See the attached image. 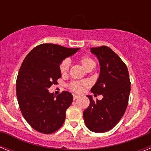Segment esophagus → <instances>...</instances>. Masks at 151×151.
I'll return each instance as SVG.
<instances>
[{
    "label": "esophagus",
    "mask_w": 151,
    "mask_h": 151,
    "mask_svg": "<svg viewBox=\"0 0 151 151\" xmlns=\"http://www.w3.org/2000/svg\"><path fill=\"white\" fill-rule=\"evenodd\" d=\"M78 97V95H76V94H73V100H76Z\"/></svg>",
    "instance_id": "esophagus-1"
}]
</instances>
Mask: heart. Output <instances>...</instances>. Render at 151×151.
I'll return each instance as SVG.
<instances>
[{
	"mask_svg": "<svg viewBox=\"0 0 151 151\" xmlns=\"http://www.w3.org/2000/svg\"><path fill=\"white\" fill-rule=\"evenodd\" d=\"M80 63L82 64V66L85 68L86 70L93 69L95 66V62L91 58V57H87V56H82L79 58ZM69 68V62L68 60H63L61 62L60 65V71L62 75H65L67 73ZM85 85V83L79 82H72L69 84V88L71 89L73 91L76 92V93H80L83 90V87Z\"/></svg>",
	"mask_w": 151,
	"mask_h": 151,
	"instance_id": "1",
	"label": "heart"
}]
</instances>
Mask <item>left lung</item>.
Here are the masks:
<instances>
[{"label": "left lung", "mask_w": 151, "mask_h": 151, "mask_svg": "<svg viewBox=\"0 0 151 151\" xmlns=\"http://www.w3.org/2000/svg\"><path fill=\"white\" fill-rule=\"evenodd\" d=\"M101 70L99 78L91 91L102 94V100L94 101L91 95L88 107L83 112L88 129L94 132H106L113 129L125 113L129 103L131 82L128 68L115 52L106 46L92 47Z\"/></svg>", "instance_id": "8db88e82"}]
</instances>
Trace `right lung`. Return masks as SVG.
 Returning a JSON list of instances; mask_svg holds the SVG:
<instances>
[{"mask_svg": "<svg viewBox=\"0 0 151 151\" xmlns=\"http://www.w3.org/2000/svg\"><path fill=\"white\" fill-rule=\"evenodd\" d=\"M78 50L42 44L31 50L22 62L16 84L19 106L28 123L39 132H55L65 121L73 95L63 91L55 97L48 88L61 78V62Z\"/></svg>", "mask_w": 151, "mask_h": 151, "instance_id": "obj_1", "label": "right lung"}]
</instances>
